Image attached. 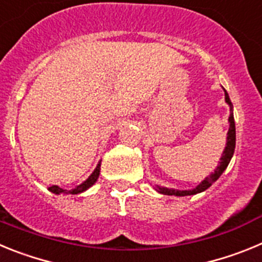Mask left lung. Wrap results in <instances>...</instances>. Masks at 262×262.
Instances as JSON below:
<instances>
[{"mask_svg": "<svg viewBox=\"0 0 262 262\" xmlns=\"http://www.w3.org/2000/svg\"><path fill=\"white\" fill-rule=\"evenodd\" d=\"M226 92V90H224ZM226 102L230 105L231 107V114L228 120H230V129H228V134H227V145L226 149H224L223 155L221 157V163L217 165V168L215 169V172L211 173L209 177H206L202 182H201L195 189L193 190H173V189H166V187H159L157 186V191L161 194H165V195H177V196H184V195H193V194L201 193V191H205L206 189H209L217 178L221 177L222 173L226 170V168L230 164L231 159H232V155L235 152V144H236V131H235V120H233V113H232V103H231V99L228 97L226 92Z\"/></svg>", "mask_w": 262, "mask_h": 262, "instance_id": "obj_1", "label": "left lung"}]
</instances>
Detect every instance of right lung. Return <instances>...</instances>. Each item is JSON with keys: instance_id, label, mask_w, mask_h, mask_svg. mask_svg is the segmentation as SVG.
<instances>
[{"instance_id": "add662e5", "label": "right lung", "mask_w": 262, "mask_h": 262, "mask_svg": "<svg viewBox=\"0 0 262 262\" xmlns=\"http://www.w3.org/2000/svg\"><path fill=\"white\" fill-rule=\"evenodd\" d=\"M99 166H101V164H98V165H97V168L94 169V172L89 176V178H88L86 181H84L81 185H78L77 187L72 189V190H64V189L56 186V185H53V186L48 187V190L52 191V193H55V194H78V193H82V191H85L86 189H89L92 185H94V182L98 180Z\"/></svg>"}]
</instances>
